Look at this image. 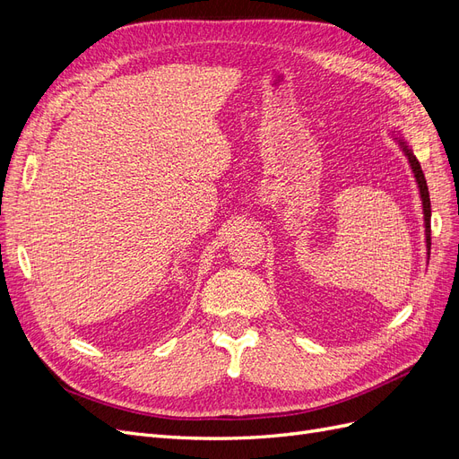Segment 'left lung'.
I'll return each mask as SVG.
<instances>
[{"instance_id":"1","label":"left lung","mask_w":459,"mask_h":459,"mask_svg":"<svg viewBox=\"0 0 459 459\" xmlns=\"http://www.w3.org/2000/svg\"><path fill=\"white\" fill-rule=\"evenodd\" d=\"M406 149V147H404ZM408 157H410V164L413 169V174H415V179H418V186H420V191H421V199H423V212H425V235H427V248L430 251V199H429V189H427V182H425V176H423V170H421V164L420 160L415 159L413 152L410 149H406Z\"/></svg>"}]
</instances>
